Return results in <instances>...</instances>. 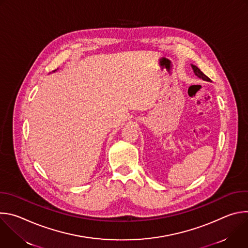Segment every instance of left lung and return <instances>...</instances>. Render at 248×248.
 Returning <instances> with one entry per match:
<instances>
[{
    "instance_id": "1",
    "label": "left lung",
    "mask_w": 248,
    "mask_h": 248,
    "mask_svg": "<svg viewBox=\"0 0 248 248\" xmlns=\"http://www.w3.org/2000/svg\"><path fill=\"white\" fill-rule=\"evenodd\" d=\"M192 68H193V72L195 73V75H196L198 78H202V79H204V80H207V81H211V79H210L207 76H205L196 65H192Z\"/></svg>"
}]
</instances>
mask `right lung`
<instances>
[{
    "instance_id": "obj_1",
    "label": "right lung",
    "mask_w": 248,
    "mask_h": 248,
    "mask_svg": "<svg viewBox=\"0 0 248 248\" xmlns=\"http://www.w3.org/2000/svg\"><path fill=\"white\" fill-rule=\"evenodd\" d=\"M54 72H55V70H54Z\"/></svg>"
}]
</instances>
